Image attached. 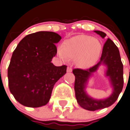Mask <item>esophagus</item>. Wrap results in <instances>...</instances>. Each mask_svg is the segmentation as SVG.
<instances>
[{
	"mask_svg": "<svg viewBox=\"0 0 130 130\" xmlns=\"http://www.w3.org/2000/svg\"><path fill=\"white\" fill-rule=\"evenodd\" d=\"M67 71L68 72V73H71V72H72V68L70 67H68L67 68Z\"/></svg>",
	"mask_w": 130,
	"mask_h": 130,
	"instance_id": "34e87169",
	"label": "esophagus"
}]
</instances>
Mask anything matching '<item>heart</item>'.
I'll return each mask as SVG.
<instances>
[{"label": "heart", "mask_w": 130, "mask_h": 130, "mask_svg": "<svg viewBox=\"0 0 130 130\" xmlns=\"http://www.w3.org/2000/svg\"><path fill=\"white\" fill-rule=\"evenodd\" d=\"M100 41L89 36L80 35L65 40L57 53L64 61L76 59V63L81 67L91 66L96 61L101 53Z\"/></svg>", "instance_id": "heart-1"}]
</instances>
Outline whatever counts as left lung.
<instances>
[{
	"label": "left lung",
	"mask_w": 130,
	"mask_h": 130,
	"mask_svg": "<svg viewBox=\"0 0 130 130\" xmlns=\"http://www.w3.org/2000/svg\"><path fill=\"white\" fill-rule=\"evenodd\" d=\"M94 32L100 35L102 38H104L106 36L103 31H94ZM101 65H105L107 67L106 76L109 77L111 82L112 92L106 99L99 100L88 95L86 92V87L89 78ZM73 73L75 76L74 87L76 99L78 104L87 110L94 111L110 106L116 101L119 94L122 90L124 85L123 64L118 48L109 38L104 43L99 63L86 70L75 69L73 70Z\"/></svg>",
	"instance_id": "obj_1"
}]
</instances>
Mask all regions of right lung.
I'll list each match as a JSON object with an SVG mask.
<instances>
[{"mask_svg":"<svg viewBox=\"0 0 130 130\" xmlns=\"http://www.w3.org/2000/svg\"><path fill=\"white\" fill-rule=\"evenodd\" d=\"M61 39L53 31H38L25 36L13 52L8 86L22 105L38 108L47 104L54 85L66 73V65L56 67L52 63L57 53L55 43Z\"/></svg>","mask_w":130,"mask_h":130,"instance_id":"right-lung-1","label":"right lung"}]
</instances>
